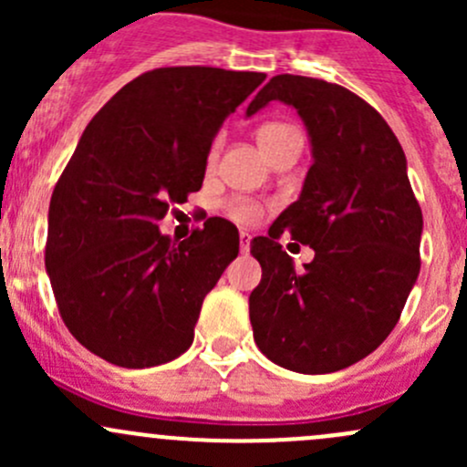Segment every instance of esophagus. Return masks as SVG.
<instances>
[{"label":"esophagus","instance_id":"34e87169","mask_svg":"<svg viewBox=\"0 0 467 467\" xmlns=\"http://www.w3.org/2000/svg\"><path fill=\"white\" fill-rule=\"evenodd\" d=\"M251 234L248 233H244L242 230V234H239V246H242V253H248L251 251Z\"/></svg>","mask_w":467,"mask_h":467}]
</instances>
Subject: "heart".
Listing matches in <instances>:
<instances>
[{
  "label": "heart",
  "instance_id": "obj_1",
  "mask_svg": "<svg viewBox=\"0 0 467 467\" xmlns=\"http://www.w3.org/2000/svg\"><path fill=\"white\" fill-rule=\"evenodd\" d=\"M294 135H298V130L291 129V126L280 124V121H266V124H262L260 129H257V142H260L264 153L271 155L277 146L285 144L286 140L294 138ZM216 153H219V140L212 144L210 162L216 158ZM225 212H228V216H233L234 221L246 225L257 223L264 216V207L251 199H230L228 203H225Z\"/></svg>",
  "mask_w": 467,
  "mask_h": 467
}]
</instances>
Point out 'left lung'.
<instances>
[{
  "label": "left lung",
  "instance_id": "1",
  "mask_svg": "<svg viewBox=\"0 0 467 467\" xmlns=\"http://www.w3.org/2000/svg\"><path fill=\"white\" fill-rule=\"evenodd\" d=\"M298 110L314 164L303 192L251 242L262 282L248 298L257 348L282 368L323 375L364 359L390 334L420 273L422 210L384 117L348 88L277 74L248 106ZM315 248L298 274L276 239Z\"/></svg>",
  "mask_w": 467,
  "mask_h": 467
}]
</instances>
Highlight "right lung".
Masks as SVG:
<instances>
[{"label":"right lung","instance_id":"obj_1","mask_svg":"<svg viewBox=\"0 0 467 467\" xmlns=\"http://www.w3.org/2000/svg\"><path fill=\"white\" fill-rule=\"evenodd\" d=\"M264 78L201 65L150 69L83 130L51 194L45 266L60 318L101 359L149 368L194 341L239 233L212 216L176 244L158 221L201 190L216 130Z\"/></svg>","mask_w":467,"mask_h":467}]
</instances>
